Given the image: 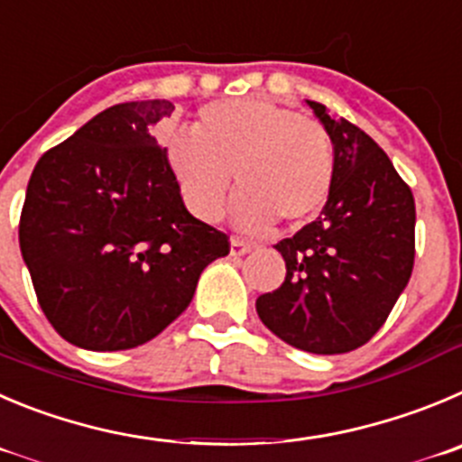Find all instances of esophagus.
<instances>
[{"mask_svg": "<svg viewBox=\"0 0 462 462\" xmlns=\"http://www.w3.org/2000/svg\"><path fill=\"white\" fill-rule=\"evenodd\" d=\"M248 251H251V244H245V241L235 239V236H232L230 239V255L232 257H241V255H245Z\"/></svg>", "mask_w": 462, "mask_h": 462, "instance_id": "obj_1", "label": "esophagus"}]
</instances>
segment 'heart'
Segmentation results:
<instances>
[{
  "label": "heart",
  "instance_id": "b5f03b06",
  "mask_svg": "<svg viewBox=\"0 0 462 462\" xmlns=\"http://www.w3.org/2000/svg\"><path fill=\"white\" fill-rule=\"evenodd\" d=\"M166 152L184 202L207 223L226 209L232 175L241 193L235 221L245 230L310 221L335 184L328 129L262 97L202 106L196 136H172Z\"/></svg>",
  "mask_w": 462,
  "mask_h": 462
}]
</instances>
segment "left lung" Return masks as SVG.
I'll use <instances>...</instances> for the list:
<instances>
[{"label": "left lung", "instance_id": "1", "mask_svg": "<svg viewBox=\"0 0 462 462\" xmlns=\"http://www.w3.org/2000/svg\"><path fill=\"white\" fill-rule=\"evenodd\" d=\"M335 145V184L317 221L275 244L284 282L262 294V323L317 356L378 333L415 264V198L369 134L308 100Z\"/></svg>", "mask_w": 462, "mask_h": 462}]
</instances>
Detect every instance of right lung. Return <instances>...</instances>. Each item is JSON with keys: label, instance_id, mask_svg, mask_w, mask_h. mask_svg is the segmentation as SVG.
Here are the masks:
<instances>
[{"label": "right lung", "instance_id": "obj_1", "mask_svg": "<svg viewBox=\"0 0 462 462\" xmlns=\"http://www.w3.org/2000/svg\"><path fill=\"white\" fill-rule=\"evenodd\" d=\"M172 102L116 105L47 150L32 172L20 251L47 321L88 351L157 337L191 303L207 264L230 253L189 214L150 129Z\"/></svg>", "mask_w": 462, "mask_h": 462}]
</instances>
